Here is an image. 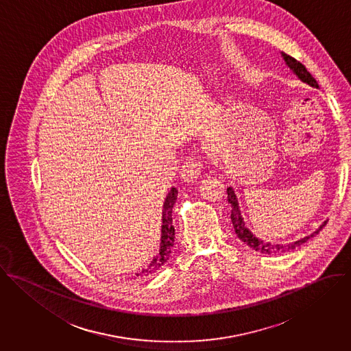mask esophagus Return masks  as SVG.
<instances>
[{
    "label": "esophagus",
    "mask_w": 351,
    "mask_h": 351,
    "mask_svg": "<svg viewBox=\"0 0 351 351\" xmlns=\"http://www.w3.org/2000/svg\"><path fill=\"white\" fill-rule=\"evenodd\" d=\"M201 171H202V162L197 158L190 157L183 162L180 175L184 182H195L199 178Z\"/></svg>",
    "instance_id": "esophagus-1"
}]
</instances>
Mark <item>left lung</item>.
I'll return each mask as SVG.
<instances>
[{"instance_id": "obj_1", "label": "left lung", "mask_w": 351, "mask_h": 351, "mask_svg": "<svg viewBox=\"0 0 351 351\" xmlns=\"http://www.w3.org/2000/svg\"><path fill=\"white\" fill-rule=\"evenodd\" d=\"M285 64L287 65V68L290 71H293L302 82L313 86V88H319L317 85V81L311 75V73L306 71V68L298 62L297 60H294L293 57L285 54V53H280ZM226 193H228V202L230 204V208H232V213H230V219H232V223H233V228H234V232L237 234V237L245 243L250 248L261 252V254H267V255H273V254H282V252H287V251H291L297 247H300L301 244H304L305 241H308V239L316 236L322 229L323 226H326L327 221H324L319 229H316L312 234L304 237V239H300L297 241H293V243H289V244H271L269 241H265L259 237H256L247 226H245V222H244V218L240 213V208H239V202H237V198H236V194L233 191L232 187H228L226 189Z\"/></svg>"}]
</instances>
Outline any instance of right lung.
<instances>
[{"mask_svg":"<svg viewBox=\"0 0 351 351\" xmlns=\"http://www.w3.org/2000/svg\"><path fill=\"white\" fill-rule=\"evenodd\" d=\"M176 198H178V190L175 187H172L164 201V205H162V217H161L162 225H161L160 250H158L157 255L153 258V261L145 269L141 270L140 274H137V277H149V276L154 274L169 259L171 250H172L173 241H175V228L172 225V209L176 202Z\"/></svg>","mask_w":351,"mask_h":351,"instance_id":"right-lung-1","label":"right lung"}]
</instances>
